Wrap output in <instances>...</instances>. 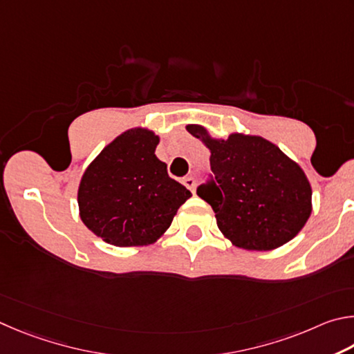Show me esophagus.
Wrapping results in <instances>:
<instances>
[{"label": "esophagus", "mask_w": 354, "mask_h": 354, "mask_svg": "<svg viewBox=\"0 0 354 354\" xmlns=\"http://www.w3.org/2000/svg\"><path fill=\"white\" fill-rule=\"evenodd\" d=\"M182 183L191 191V193H194V189H196V180H194L193 177H185L183 180H182Z\"/></svg>", "instance_id": "obj_1"}]
</instances>
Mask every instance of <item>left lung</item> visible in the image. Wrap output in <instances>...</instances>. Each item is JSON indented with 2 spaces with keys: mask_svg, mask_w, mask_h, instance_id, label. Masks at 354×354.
Listing matches in <instances>:
<instances>
[{
  "mask_svg": "<svg viewBox=\"0 0 354 354\" xmlns=\"http://www.w3.org/2000/svg\"><path fill=\"white\" fill-rule=\"evenodd\" d=\"M188 132L212 152L216 185L197 188L212 205L224 238L244 250L268 252L289 243L313 212L305 171L280 147L258 135L214 138L199 124Z\"/></svg>",
  "mask_w": 354,
  "mask_h": 354,
  "instance_id": "1",
  "label": "left lung"
}]
</instances>
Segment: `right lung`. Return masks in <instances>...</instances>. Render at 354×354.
I'll return each instance as SVG.
<instances>
[{"mask_svg":"<svg viewBox=\"0 0 354 354\" xmlns=\"http://www.w3.org/2000/svg\"><path fill=\"white\" fill-rule=\"evenodd\" d=\"M158 142L160 136L151 129H129L84 171L77 189L79 216L107 244H153L191 197L155 155Z\"/></svg>","mask_w":354,"mask_h":354,"instance_id":"right-lung-1","label":"right lung"}]
</instances>
